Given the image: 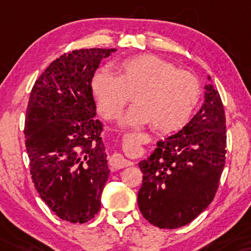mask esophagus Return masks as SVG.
Instances as JSON below:
<instances>
[{
  "mask_svg": "<svg viewBox=\"0 0 251 251\" xmlns=\"http://www.w3.org/2000/svg\"><path fill=\"white\" fill-rule=\"evenodd\" d=\"M109 165L113 169L119 170L131 165V163H129L128 160H126L120 153H114L111 158H109Z\"/></svg>",
  "mask_w": 251,
  "mask_h": 251,
  "instance_id": "esophagus-1",
  "label": "esophagus"
}]
</instances>
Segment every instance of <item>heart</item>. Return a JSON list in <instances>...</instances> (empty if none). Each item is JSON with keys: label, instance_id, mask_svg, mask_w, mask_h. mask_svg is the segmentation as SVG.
<instances>
[{"label": "heart", "instance_id": "obj_1", "mask_svg": "<svg viewBox=\"0 0 251 251\" xmlns=\"http://www.w3.org/2000/svg\"><path fill=\"white\" fill-rule=\"evenodd\" d=\"M117 74L107 68L96 71L91 91L98 112L107 120L116 119L127 105L132 93L135 105L124 119L126 125L151 123L162 132L183 127L200 100V82L194 74L153 54L131 56L114 65Z\"/></svg>", "mask_w": 251, "mask_h": 251}]
</instances>
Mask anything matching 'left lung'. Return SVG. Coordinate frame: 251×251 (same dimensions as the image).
<instances>
[{"mask_svg": "<svg viewBox=\"0 0 251 251\" xmlns=\"http://www.w3.org/2000/svg\"><path fill=\"white\" fill-rule=\"evenodd\" d=\"M205 100L178 133L157 143L139 163L143 184L138 206L160 229H177L194 221L215 198L226 164V114L218 91L205 83Z\"/></svg>", "mask_w": 251, "mask_h": 251, "instance_id": "left-lung-1", "label": "left lung"}]
</instances>
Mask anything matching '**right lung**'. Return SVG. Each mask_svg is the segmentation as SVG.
<instances>
[{"label": "right lung", "mask_w": 251, "mask_h": 251, "mask_svg": "<svg viewBox=\"0 0 251 251\" xmlns=\"http://www.w3.org/2000/svg\"><path fill=\"white\" fill-rule=\"evenodd\" d=\"M116 50L62 54L30 92L25 144L31 179L48 208L71 223H86L99 212L109 175L91 79L101 60Z\"/></svg>", "instance_id": "obj_1"}]
</instances>
